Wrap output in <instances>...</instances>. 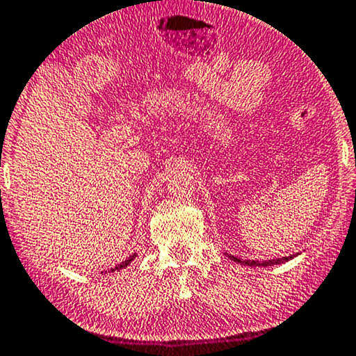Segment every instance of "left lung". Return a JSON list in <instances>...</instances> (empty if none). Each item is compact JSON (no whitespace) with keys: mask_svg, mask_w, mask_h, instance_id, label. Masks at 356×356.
Returning a JSON list of instances; mask_svg holds the SVG:
<instances>
[{"mask_svg":"<svg viewBox=\"0 0 356 356\" xmlns=\"http://www.w3.org/2000/svg\"><path fill=\"white\" fill-rule=\"evenodd\" d=\"M229 257L232 259V261L238 262V264H243V266H254V267L264 266V267H267V266H275V264H284V262L291 261L294 255H289V257H281V259H273V261H262V262H259V261H242V259L234 257V255H229Z\"/></svg>","mask_w":356,"mask_h":356,"instance_id":"8db88e82","label":"left lung"}]
</instances>
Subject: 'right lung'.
<instances>
[{"label":"right lung","instance_id":"1","mask_svg":"<svg viewBox=\"0 0 356 356\" xmlns=\"http://www.w3.org/2000/svg\"><path fill=\"white\" fill-rule=\"evenodd\" d=\"M134 257H136V254H133V255H131V257H129V259H126V261H124V262H121V264H118V266H115V267H114V269H111V270H113V273H114V270H119V269H124V267H127V266H129V264H131V262H133V261H134Z\"/></svg>","mask_w":356,"mask_h":356}]
</instances>
